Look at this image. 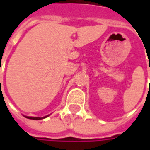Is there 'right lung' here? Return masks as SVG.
<instances>
[{
  "instance_id": "add662e5",
  "label": "right lung",
  "mask_w": 150,
  "mask_h": 150,
  "mask_svg": "<svg viewBox=\"0 0 150 150\" xmlns=\"http://www.w3.org/2000/svg\"><path fill=\"white\" fill-rule=\"evenodd\" d=\"M48 116V115H47ZM47 116H45L43 118H39V117H28V116H25L26 118H29V119H33V120H40V119H42V118H47Z\"/></svg>"
}]
</instances>
